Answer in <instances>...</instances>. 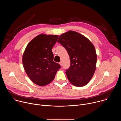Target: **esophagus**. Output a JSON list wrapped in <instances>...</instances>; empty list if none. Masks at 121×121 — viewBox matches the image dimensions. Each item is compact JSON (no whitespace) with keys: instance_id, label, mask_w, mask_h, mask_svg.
Returning a JSON list of instances; mask_svg holds the SVG:
<instances>
[{"instance_id":"1","label":"esophagus","mask_w":121,"mask_h":121,"mask_svg":"<svg viewBox=\"0 0 121 121\" xmlns=\"http://www.w3.org/2000/svg\"><path fill=\"white\" fill-rule=\"evenodd\" d=\"M59 64L60 65H61V66H62V61H61L60 62H59Z\"/></svg>"}]
</instances>
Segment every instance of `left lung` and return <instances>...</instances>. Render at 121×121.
Instances as JSON below:
<instances>
[{
    "instance_id": "1",
    "label": "left lung",
    "mask_w": 121,
    "mask_h": 121,
    "mask_svg": "<svg viewBox=\"0 0 121 121\" xmlns=\"http://www.w3.org/2000/svg\"><path fill=\"white\" fill-rule=\"evenodd\" d=\"M57 42L67 51L70 66L65 74L70 83L77 87L90 81L96 70L97 55L93 44L82 34L70 30L61 35Z\"/></svg>"
}]
</instances>
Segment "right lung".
Returning a JSON list of instances; mask_svg holds the SVG:
<instances>
[{"label":"right lung","instance_id":"obj_1","mask_svg":"<svg viewBox=\"0 0 121 121\" xmlns=\"http://www.w3.org/2000/svg\"><path fill=\"white\" fill-rule=\"evenodd\" d=\"M58 35L40 34L27 45L22 56L24 70L30 79L43 86L52 81L60 65L53 61L52 51Z\"/></svg>","mask_w":121,"mask_h":121}]
</instances>
